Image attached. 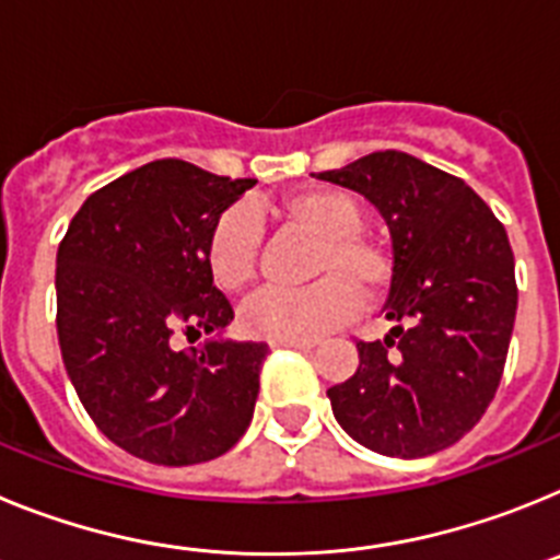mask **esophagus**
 <instances>
[{"instance_id": "34e87169", "label": "esophagus", "mask_w": 560, "mask_h": 560, "mask_svg": "<svg viewBox=\"0 0 560 560\" xmlns=\"http://www.w3.org/2000/svg\"><path fill=\"white\" fill-rule=\"evenodd\" d=\"M271 348H296V350H311L316 341H300V339H280V341H269Z\"/></svg>"}]
</instances>
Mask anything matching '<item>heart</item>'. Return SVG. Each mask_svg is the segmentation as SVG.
Wrapping results in <instances>:
<instances>
[{
    "mask_svg": "<svg viewBox=\"0 0 560 560\" xmlns=\"http://www.w3.org/2000/svg\"><path fill=\"white\" fill-rule=\"evenodd\" d=\"M277 219L316 237L305 289H269L249 300L241 328L255 339L311 341L348 323L361 300H375L389 285V257L364 230V212L350 192L300 187L271 207ZM264 244V224L252 205L224 210L210 226L205 264L212 283L237 294L252 283Z\"/></svg>",
    "mask_w": 560,
    "mask_h": 560,
    "instance_id": "b5f03b06",
    "label": "heart"
}]
</instances>
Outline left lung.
I'll use <instances>...</instances> for the list:
<instances>
[{
	"label": "left lung",
	"instance_id": "left-lung-1",
	"mask_svg": "<svg viewBox=\"0 0 560 560\" xmlns=\"http://www.w3.org/2000/svg\"><path fill=\"white\" fill-rule=\"evenodd\" d=\"M316 179L359 192L387 221L393 280L384 341H359V370L328 389L334 418L384 457H427L471 432L502 378L516 275L508 232L452 173L375 151Z\"/></svg>",
	"mask_w": 560,
	"mask_h": 560
}]
</instances>
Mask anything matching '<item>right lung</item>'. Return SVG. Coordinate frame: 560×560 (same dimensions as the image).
Here are the masks:
<instances>
[{
    "label": "right lung",
    "mask_w": 560,
    "mask_h": 560,
    "mask_svg": "<svg viewBox=\"0 0 560 560\" xmlns=\"http://www.w3.org/2000/svg\"><path fill=\"white\" fill-rule=\"evenodd\" d=\"M255 185L148 162L92 192L58 246L63 368L95 427L145 463H207L249 429L269 348L221 336L235 314L205 244ZM176 332L213 339L185 354L172 348Z\"/></svg>",
    "instance_id": "obj_1"
}]
</instances>
